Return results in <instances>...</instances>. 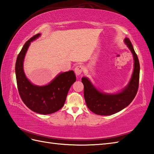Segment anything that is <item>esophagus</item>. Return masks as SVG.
Here are the masks:
<instances>
[{"instance_id":"esophagus-1","label":"esophagus","mask_w":154,"mask_h":154,"mask_svg":"<svg viewBox=\"0 0 154 154\" xmlns=\"http://www.w3.org/2000/svg\"><path fill=\"white\" fill-rule=\"evenodd\" d=\"M83 71V67L82 65H77V66L75 68V73L77 75H80Z\"/></svg>"}]
</instances>
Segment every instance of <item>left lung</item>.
Wrapping results in <instances>:
<instances>
[{
    "label": "left lung",
    "mask_w": 154,
    "mask_h": 154,
    "mask_svg": "<svg viewBox=\"0 0 154 154\" xmlns=\"http://www.w3.org/2000/svg\"><path fill=\"white\" fill-rule=\"evenodd\" d=\"M124 43L130 49L134 57V70L128 85L120 92L108 94L101 92L86 77H82L84 98L87 107L98 115L108 116L122 110L131 103L138 92L140 78V63L131 42L125 38Z\"/></svg>",
    "instance_id": "obj_1"
}]
</instances>
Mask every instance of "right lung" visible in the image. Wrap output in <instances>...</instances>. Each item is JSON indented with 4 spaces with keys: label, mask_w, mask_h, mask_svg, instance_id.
<instances>
[{
    "label": "right lung",
    "mask_w": 154,
    "mask_h": 154,
    "mask_svg": "<svg viewBox=\"0 0 154 154\" xmlns=\"http://www.w3.org/2000/svg\"><path fill=\"white\" fill-rule=\"evenodd\" d=\"M40 35H35L26 42L16 59L15 72L19 94L24 103L35 112L50 114L63 107L68 91L76 81V76L72 70L60 73L44 86L35 85L28 79L23 66L24 57L30 42Z\"/></svg>",
    "instance_id": "obj_1"
}]
</instances>
